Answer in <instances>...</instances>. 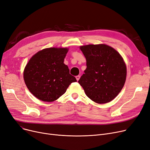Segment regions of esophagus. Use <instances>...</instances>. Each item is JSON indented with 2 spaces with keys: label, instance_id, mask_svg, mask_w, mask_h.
Returning a JSON list of instances; mask_svg holds the SVG:
<instances>
[{
  "label": "esophagus",
  "instance_id": "34e87169",
  "mask_svg": "<svg viewBox=\"0 0 150 150\" xmlns=\"http://www.w3.org/2000/svg\"><path fill=\"white\" fill-rule=\"evenodd\" d=\"M80 75H78V76H76V80H77V81H79V79H80Z\"/></svg>",
  "mask_w": 150,
  "mask_h": 150
}]
</instances>
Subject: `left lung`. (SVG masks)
<instances>
[{"instance_id": "1", "label": "left lung", "mask_w": 150, "mask_h": 150, "mask_svg": "<svg viewBox=\"0 0 150 150\" xmlns=\"http://www.w3.org/2000/svg\"><path fill=\"white\" fill-rule=\"evenodd\" d=\"M86 69L79 83L86 95L97 103L112 101L122 89L126 79V64L118 51L105 44L80 47Z\"/></svg>"}]
</instances>
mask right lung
Segmentation results:
<instances>
[{"mask_svg":"<svg viewBox=\"0 0 150 150\" xmlns=\"http://www.w3.org/2000/svg\"><path fill=\"white\" fill-rule=\"evenodd\" d=\"M67 48H49L39 51L25 67L24 80L30 92L39 100L53 102L63 95L70 84L76 82L64 58Z\"/></svg>","mask_w":150,"mask_h":150,"instance_id":"right-lung-1","label":"right lung"}]
</instances>
